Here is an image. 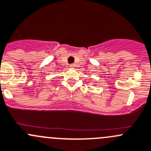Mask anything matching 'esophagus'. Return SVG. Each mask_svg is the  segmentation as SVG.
Returning a JSON list of instances; mask_svg holds the SVG:
<instances>
[{
  "mask_svg": "<svg viewBox=\"0 0 151 151\" xmlns=\"http://www.w3.org/2000/svg\"><path fill=\"white\" fill-rule=\"evenodd\" d=\"M69 66L71 67V68H74V64H70Z\"/></svg>",
  "mask_w": 151,
  "mask_h": 151,
  "instance_id": "1",
  "label": "esophagus"
}]
</instances>
